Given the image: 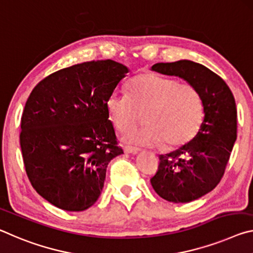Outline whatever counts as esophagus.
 <instances>
[{
	"mask_svg": "<svg viewBox=\"0 0 253 253\" xmlns=\"http://www.w3.org/2000/svg\"><path fill=\"white\" fill-rule=\"evenodd\" d=\"M123 150L126 154H138L140 151L139 148H134V147H130V146H126L123 148Z\"/></svg>",
	"mask_w": 253,
	"mask_h": 253,
	"instance_id": "obj_1",
	"label": "esophagus"
}]
</instances>
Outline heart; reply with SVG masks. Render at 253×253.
Masks as SVG:
<instances>
[{"mask_svg": "<svg viewBox=\"0 0 253 253\" xmlns=\"http://www.w3.org/2000/svg\"><path fill=\"white\" fill-rule=\"evenodd\" d=\"M129 95L113 93L106 101L111 121L119 131L126 132L139 122L144 126L127 135L141 146L168 148L187 144L197 134L203 121L201 94L190 84L157 74H141L129 84Z\"/></svg>", "mask_w": 253, "mask_h": 253, "instance_id": "heart-1", "label": "heart"}]
</instances>
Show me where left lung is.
Segmentation results:
<instances>
[{
	"label": "left lung",
	"instance_id": "1",
	"mask_svg": "<svg viewBox=\"0 0 253 253\" xmlns=\"http://www.w3.org/2000/svg\"><path fill=\"white\" fill-rule=\"evenodd\" d=\"M151 70L178 76L201 94L204 118L192 141L159 156L151 178L155 192L171 203H189L216 187L237 140V106L229 86L205 66L183 59L158 63Z\"/></svg>",
	"mask_w": 253,
	"mask_h": 253
}]
</instances>
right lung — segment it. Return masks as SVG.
I'll list each match as a JSON object with an SVG mask.
<instances>
[{"instance_id":"right-lung-1","label":"right lung","mask_w":253,"mask_h":253,"mask_svg":"<svg viewBox=\"0 0 253 253\" xmlns=\"http://www.w3.org/2000/svg\"><path fill=\"white\" fill-rule=\"evenodd\" d=\"M129 68L106 59L58 70L29 96L20 144L33 188L56 208L81 212L101 195L118 147L106 101Z\"/></svg>"}]
</instances>
